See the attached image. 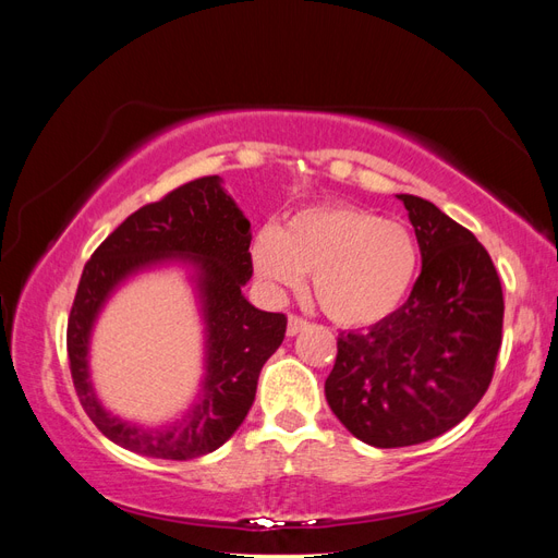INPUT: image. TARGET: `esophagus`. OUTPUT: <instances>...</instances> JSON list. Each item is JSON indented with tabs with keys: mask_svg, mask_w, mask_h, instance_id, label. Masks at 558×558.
I'll use <instances>...</instances> for the list:
<instances>
[{
	"mask_svg": "<svg viewBox=\"0 0 558 558\" xmlns=\"http://www.w3.org/2000/svg\"><path fill=\"white\" fill-rule=\"evenodd\" d=\"M310 324H307V318H302V316H298V314H289V326H286V332L289 335H298L300 330H305Z\"/></svg>",
	"mask_w": 558,
	"mask_h": 558,
	"instance_id": "obj_1",
	"label": "esophagus"
}]
</instances>
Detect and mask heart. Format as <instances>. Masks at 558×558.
I'll return each instance as SVG.
<instances>
[{"label": "heart", "instance_id": "heart-1", "mask_svg": "<svg viewBox=\"0 0 558 558\" xmlns=\"http://www.w3.org/2000/svg\"><path fill=\"white\" fill-rule=\"evenodd\" d=\"M258 277L272 289L312 293L340 326H373L408 298L418 269L410 228L353 205H318L293 214L279 230L263 228L251 244Z\"/></svg>", "mask_w": 558, "mask_h": 558}]
</instances>
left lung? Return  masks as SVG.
Wrapping results in <instances>:
<instances>
[{
    "mask_svg": "<svg viewBox=\"0 0 558 558\" xmlns=\"http://www.w3.org/2000/svg\"><path fill=\"white\" fill-rule=\"evenodd\" d=\"M416 232L421 275L408 302L365 332H340L326 400L351 435L379 449L428 442L475 410L502 342L492 256L433 202L398 195Z\"/></svg>",
    "mask_w": 558,
    "mask_h": 558,
    "instance_id": "1",
    "label": "left lung"
}]
</instances>
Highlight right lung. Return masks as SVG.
Wrapping results in <instances>:
<instances>
[{
    "instance_id": "right-lung-1",
    "label": "right lung",
    "mask_w": 558,
    "mask_h": 558,
    "mask_svg": "<svg viewBox=\"0 0 558 558\" xmlns=\"http://www.w3.org/2000/svg\"><path fill=\"white\" fill-rule=\"evenodd\" d=\"M221 183L218 177H202L130 214L83 267L66 324V356L83 410L111 442L154 459L189 461L221 447L242 426L260 369L286 335V314L260 312L242 295L253 275L251 223ZM167 257L198 267L208 377L189 415L174 427L146 432L111 417L96 402L85 356L92 320L108 293L137 268Z\"/></svg>"
}]
</instances>
